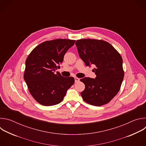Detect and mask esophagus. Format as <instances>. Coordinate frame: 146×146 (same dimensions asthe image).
<instances>
[{"instance_id": "obj_1", "label": "esophagus", "mask_w": 146, "mask_h": 146, "mask_svg": "<svg viewBox=\"0 0 146 146\" xmlns=\"http://www.w3.org/2000/svg\"><path fill=\"white\" fill-rule=\"evenodd\" d=\"M74 80H75V82H77L80 81V78H78L77 77H74Z\"/></svg>"}]
</instances>
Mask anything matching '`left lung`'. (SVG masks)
Wrapping results in <instances>:
<instances>
[{"label": "left lung", "mask_w": 146, "mask_h": 146, "mask_svg": "<svg viewBox=\"0 0 146 146\" xmlns=\"http://www.w3.org/2000/svg\"><path fill=\"white\" fill-rule=\"evenodd\" d=\"M76 45L80 58L86 65H93L95 78L84 77L85 90L81 95L86 102L100 106L109 103L119 91L124 72L122 58L108 42L101 40L81 39Z\"/></svg>", "instance_id": "obj_1"}]
</instances>
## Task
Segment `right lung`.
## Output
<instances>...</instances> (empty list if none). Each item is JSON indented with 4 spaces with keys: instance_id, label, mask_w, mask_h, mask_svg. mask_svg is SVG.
Instances as JSON below:
<instances>
[{
    "instance_id": "add662e5",
    "label": "right lung",
    "mask_w": 146,
    "mask_h": 146,
    "mask_svg": "<svg viewBox=\"0 0 146 146\" xmlns=\"http://www.w3.org/2000/svg\"><path fill=\"white\" fill-rule=\"evenodd\" d=\"M74 43L75 40L69 39L46 41L28 55L24 78L31 94L41 105L48 106L59 103L74 84L73 77H65L56 71Z\"/></svg>"
}]
</instances>
